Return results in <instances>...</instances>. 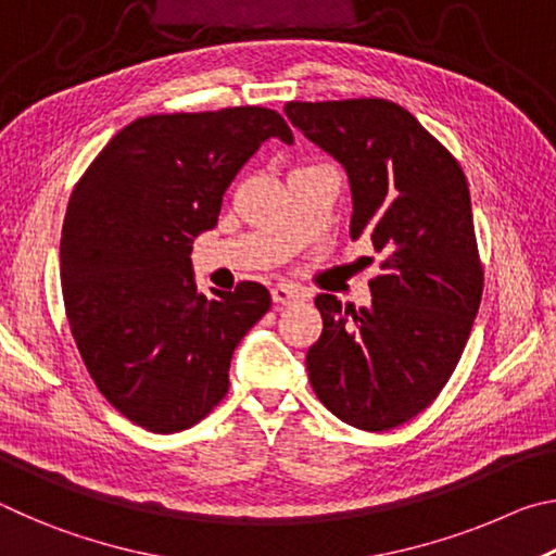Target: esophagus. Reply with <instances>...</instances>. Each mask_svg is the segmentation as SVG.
Wrapping results in <instances>:
<instances>
[{
  "mask_svg": "<svg viewBox=\"0 0 556 556\" xmlns=\"http://www.w3.org/2000/svg\"><path fill=\"white\" fill-rule=\"evenodd\" d=\"M299 299H304V294H301L296 287H291V285L271 287V301H275V304L287 306V304H294V301H299Z\"/></svg>",
  "mask_w": 556,
  "mask_h": 556,
  "instance_id": "obj_1",
  "label": "esophagus"
}]
</instances>
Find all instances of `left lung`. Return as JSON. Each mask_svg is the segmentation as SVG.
<instances>
[{
	"label": "left lung",
	"instance_id": "left-lung-1",
	"mask_svg": "<svg viewBox=\"0 0 556 556\" xmlns=\"http://www.w3.org/2000/svg\"><path fill=\"white\" fill-rule=\"evenodd\" d=\"M301 135L351 181V238L384 260L372 304L318 294L324 333L308 348L316 397L345 425L388 431L444 390L481 306L483 267L466 176L419 119L390 100L287 102Z\"/></svg>",
	"mask_w": 556,
	"mask_h": 556
}]
</instances>
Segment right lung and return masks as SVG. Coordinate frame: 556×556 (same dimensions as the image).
Listing matches in <instances>:
<instances>
[{
  "label": "right lung",
  "mask_w": 556,
  "mask_h": 556,
  "mask_svg": "<svg viewBox=\"0 0 556 556\" xmlns=\"http://www.w3.org/2000/svg\"><path fill=\"white\" fill-rule=\"evenodd\" d=\"M294 142L267 108L139 117L75 186L61 232L65 316L83 363L119 414L154 434L199 425L230 388V357L269 312L240 281L195 289L191 250L262 142Z\"/></svg>",
  "instance_id": "obj_1"
}]
</instances>
